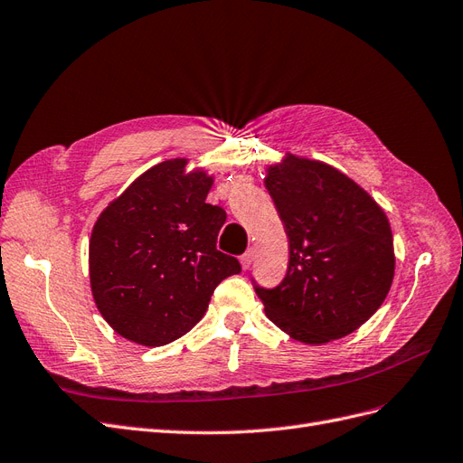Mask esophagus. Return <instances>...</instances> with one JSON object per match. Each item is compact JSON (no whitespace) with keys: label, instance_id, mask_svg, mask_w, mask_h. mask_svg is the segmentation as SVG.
I'll return each instance as SVG.
<instances>
[{"label":"esophagus","instance_id":"esophagus-1","mask_svg":"<svg viewBox=\"0 0 463 463\" xmlns=\"http://www.w3.org/2000/svg\"><path fill=\"white\" fill-rule=\"evenodd\" d=\"M239 260H241V266L247 269V268L252 264V260H254V250H252V249H247V250L241 254V259H239Z\"/></svg>","mask_w":463,"mask_h":463}]
</instances>
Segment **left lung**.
Here are the masks:
<instances>
[{"instance_id": "obj_1", "label": "left lung", "mask_w": 463, "mask_h": 463, "mask_svg": "<svg viewBox=\"0 0 463 463\" xmlns=\"http://www.w3.org/2000/svg\"><path fill=\"white\" fill-rule=\"evenodd\" d=\"M266 189L289 237V266L272 289L252 287L266 316L293 339L324 345L383 305L394 276L392 233L381 206L329 165L289 155Z\"/></svg>"}]
</instances>
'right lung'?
Listing matches in <instances>:
<instances>
[{
    "mask_svg": "<svg viewBox=\"0 0 463 463\" xmlns=\"http://www.w3.org/2000/svg\"><path fill=\"white\" fill-rule=\"evenodd\" d=\"M185 158L153 166L101 213L90 241L91 293L124 339L163 346L209 308L218 283L241 272L216 239L226 222L206 203L213 178Z\"/></svg>",
    "mask_w": 463,
    "mask_h": 463,
    "instance_id": "add662e5",
    "label": "right lung"
}]
</instances>
